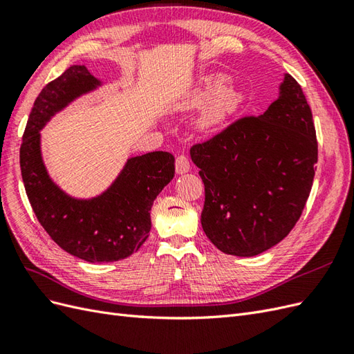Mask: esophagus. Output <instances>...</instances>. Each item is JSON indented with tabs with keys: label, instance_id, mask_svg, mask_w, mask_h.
I'll use <instances>...</instances> for the list:
<instances>
[{
	"label": "esophagus",
	"instance_id": "34e87169",
	"mask_svg": "<svg viewBox=\"0 0 354 354\" xmlns=\"http://www.w3.org/2000/svg\"><path fill=\"white\" fill-rule=\"evenodd\" d=\"M175 167H176V174L179 175L187 174L189 170V160L185 156H178L175 161Z\"/></svg>",
	"mask_w": 354,
	"mask_h": 354
}]
</instances>
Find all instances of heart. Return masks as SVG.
Instances as JSON below:
<instances>
[{
    "label": "heart",
    "instance_id": "1",
    "mask_svg": "<svg viewBox=\"0 0 354 354\" xmlns=\"http://www.w3.org/2000/svg\"><path fill=\"white\" fill-rule=\"evenodd\" d=\"M229 79L223 75H209L201 80V84L187 98L185 107H202L209 104L205 113V125H215L225 118L236 113L242 107L245 97L238 89L227 88Z\"/></svg>",
    "mask_w": 354,
    "mask_h": 354
}]
</instances>
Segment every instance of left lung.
<instances>
[{"instance_id": "left-lung-1", "label": "left lung", "mask_w": 354, "mask_h": 354, "mask_svg": "<svg viewBox=\"0 0 354 354\" xmlns=\"http://www.w3.org/2000/svg\"><path fill=\"white\" fill-rule=\"evenodd\" d=\"M310 104L284 75L263 115L243 116L189 149L205 184L202 227L225 254L257 256L301 218L317 162Z\"/></svg>"}]
</instances>
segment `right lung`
Here are the masks:
<instances>
[{
	"instance_id": "add662e5",
	"label": "right lung",
	"mask_w": 354,
	"mask_h": 354,
	"mask_svg": "<svg viewBox=\"0 0 354 354\" xmlns=\"http://www.w3.org/2000/svg\"><path fill=\"white\" fill-rule=\"evenodd\" d=\"M102 85L85 66H71L35 98L21 145L26 196L43 229L68 254L91 263L131 256L148 239L151 207L175 176V157L156 151L127 160L103 194L75 198L49 178L40 151V130L82 94Z\"/></svg>"
}]
</instances>
